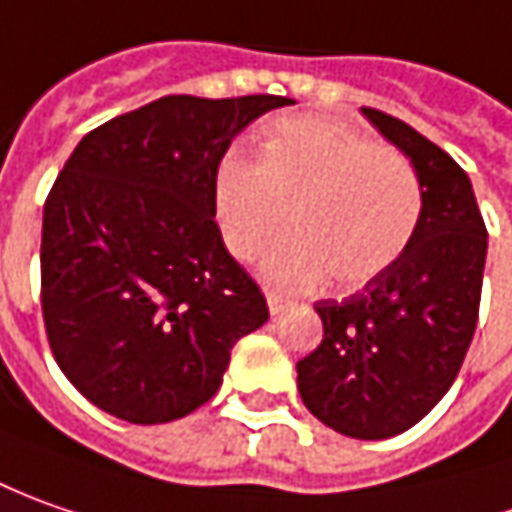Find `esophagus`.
Listing matches in <instances>:
<instances>
[{
    "instance_id": "34e87169",
    "label": "esophagus",
    "mask_w": 512,
    "mask_h": 512,
    "mask_svg": "<svg viewBox=\"0 0 512 512\" xmlns=\"http://www.w3.org/2000/svg\"><path fill=\"white\" fill-rule=\"evenodd\" d=\"M266 303H269V311H272V314H280V311L289 306V300H286L280 291H266Z\"/></svg>"
}]
</instances>
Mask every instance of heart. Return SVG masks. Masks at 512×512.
Returning a JSON list of instances; mask_svg holds the SVG:
<instances>
[{
    "label": "heart",
    "mask_w": 512,
    "mask_h": 512,
    "mask_svg": "<svg viewBox=\"0 0 512 512\" xmlns=\"http://www.w3.org/2000/svg\"><path fill=\"white\" fill-rule=\"evenodd\" d=\"M263 274L283 289H360L411 246L425 195L411 158L331 118L277 121L260 161L229 152L215 172V215L232 255L252 263L291 223Z\"/></svg>",
    "instance_id": "heart-1"
}]
</instances>
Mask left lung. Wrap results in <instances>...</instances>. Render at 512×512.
Masks as SVG:
<instances>
[{"label": "left lung", "instance_id": "8db88e82", "mask_svg": "<svg viewBox=\"0 0 512 512\" xmlns=\"http://www.w3.org/2000/svg\"><path fill=\"white\" fill-rule=\"evenodd\" d=\"M414 164L425 209L388 272L320 300L323 340L297 362V388L323 425L354 439L414 428L448 394L479 320L487 229L467 172L414 127L362 107Z\"/></svg>", "mask_w": 512, "mask_h": 512}]
</instances>
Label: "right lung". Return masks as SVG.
<instances>
[{
  "mask_svg": "<svg viewBox=\"0 0 512 512\" xmlns=\"http://www.w3.org/2000/svg\"><path fill=\"white\" fill-rule=\"evenodd\" d=\"M283 96H164L96 127L45 201L42 317L84 397L135 425L192 414L269 320L215 223L232 138Z\"/></svg>",
  "mask_w": 512,
  "mask_h": 512,
  "instance_id": "add662e5",
  "label": "right lung"
}]
</instances>
